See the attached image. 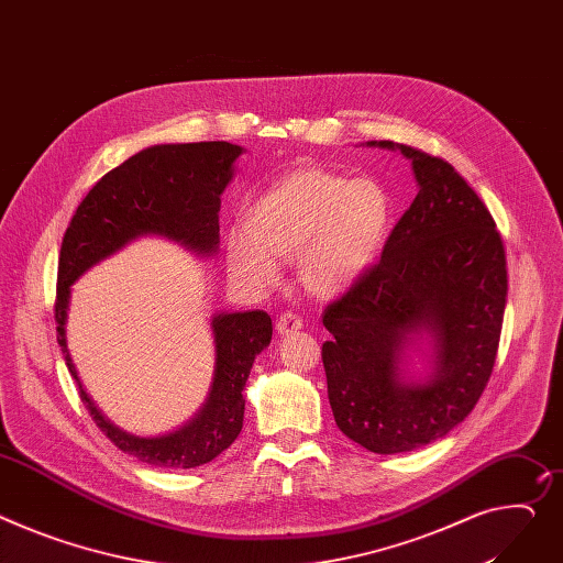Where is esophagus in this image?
<instances>
[{
    "label": "esophagus",
    "mask_w": 563,
    "mask_h": 563,
    "mask_svg": "<svg viewBox=\"0 0 563 563\" xmlns=\"http://www.w3.org/2000/svg\"><path fill=\"white\" fill-rule=\"evenodd\" d=\"M305 327V322H301V318L299 316H295V313H290V311H286V313H282L279 318H277V322H275V329L284 335V333H290V331H297V329H301Z\"/></svg>",
    "instance_id": "obj_1"
}]
</instances>
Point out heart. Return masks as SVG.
Returning a JSON list of instances; mask_svg holds the SVG:
<instances>
[{
	"label": "heart",
	"instance_id": "b5f03b06",
	"mask_svg": "<svg viewBox=\"0 0 563 563\" xmlns=\"http://www.w3.org/2000/svg\"><path fill=\"white\" fill-rule=\"evenodd\" d=\"M393 223V200L374 180L295 168L254 200L243 230L228 236L225 256L234 277L268 288L279 262L297 258L301 286L318 297L352 288L378 256Z\"/></svg>",
	"mask_w": 563,
	"mask_h": 563
}]
</instances>
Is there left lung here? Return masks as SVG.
I'll return each mask as SVG.
<instances>
[{"label": "left lung", "mask_w": 563, "mask_h": 563, "mask_svg": "<svg viewBox=\"0 0 563 563\" xmlns=\"http://www.w3.org/2000/svg\"><path fill=\"white\" fill-rule=\"evenodd\" d=\"M397 148L412 159L419 194L378 262L322 313L333 335L322 344L333 419L380 455L435 442L464 421L494 372L507 305L505 245L485 202L446 159ZM419 328L437 338V376L406 384L400 347Z\"/></svg>", "instance_id": "8db88e82"}]
</instances>
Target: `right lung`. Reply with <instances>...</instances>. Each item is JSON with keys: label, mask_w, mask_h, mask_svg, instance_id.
Segmentation results:
<instances>
[{"label": "right lung", "mask_w": 563, "mask_h": 563, "mask_svg": "<svg viewBox=\"0 0 563 563\" xmlns=\"http://www.w3.org/2000/svg\"><path fill=\"white\" fill-rule=\"evenodd\" d=\"M241 146L194 142L151 146L125 159L82 198L63 236L56 286V331L67 367L71 365L65 320L69 286L108 254L140 234H164L209 254L219 245L221 194L232 180ZM216 369L200 415L162 438H135L114 428L92 406L78 383V397L103 435L123 453L164 468H191L211 462L239 438L243 428V387L256 354L271 344L273 320L264 311L221 313L211 320Z\"/></svg>", "instance_id": "obj_1"}]
</instances>
